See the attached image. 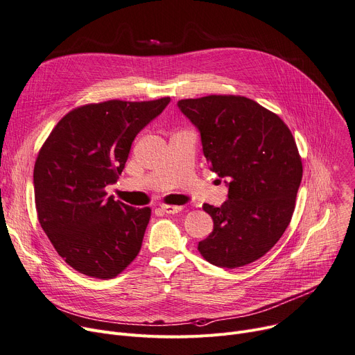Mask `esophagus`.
I'll return each mask as SVG.
<instances>
[{
	"label": "esophagus",
	"mask_w": 355,
	"mask_h": 355,
	"mask_svg": "<svg viewBox=\"0 0 355 355\" xmlns=\"http://www.w3.org/2000/svg\"><path fill=\"white\" fill-rule=\"evenodd\" d=\"M161 210L166 214H175V213H180L182 210V207L181 206H170V204H162Z\"/></svg>",
	"instance_id": "34e87169"
}]
</instances>
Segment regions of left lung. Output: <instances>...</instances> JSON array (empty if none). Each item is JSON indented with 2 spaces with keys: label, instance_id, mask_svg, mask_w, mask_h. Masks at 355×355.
Segmentation results:
<instances>
[{
  "label": "left lung",
  "instance_id": "obj_1",
  "mask_svg": "<svg viewBox=\"0 0 355 355\" xmlns=\"http://www.w3.org/2000/svg\"><path fill=\"white\" fill-rule=\"evenodd\" d=\"M198 129L210 170L225 178L227 200L204 204L213 232L198 252L214 266L234 269L268 253L289 226L302 161L285 122L243 96L210 95L178 101Z\"/></svg>",
  "mask_w": 355,
  "mask_h": 355
}]
</instances>
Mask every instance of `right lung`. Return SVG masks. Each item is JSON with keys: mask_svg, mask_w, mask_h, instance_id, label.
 <instances>
[{"mask_svg": "<svg viewBox=\"0 0 355 355\" xmlns=\"http://www.w3.org/2000/svg\"><path fill=\"white\" fill-rule=\"evenodd\" d=\"M107 101L70 110L34 165L39 221L74 270L112 279L138 256L151 209H134L105 191L123 171L130 145L170 103Z\"/></svg>", "mask_w": 355, "mask_h": 355, "instance_id": "add662e5", "label": "right lung"}]
</instances>
